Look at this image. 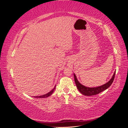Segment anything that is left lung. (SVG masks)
<instances>
[{"mask_svg": "<svg viewBox=\"0 0 128 128\" xmlns=\"http://www.w3.org/2000/svg\"><path fill=\"white\" fill-rule=\"evenodd\" d=\"M115 72L114 73L113 76H112V78L108 81V82H107L106 83H105L104 85H102L101 86L94 87V88H89V87H86V86H83V85L81 84L78 82V80H77V78L75 74H74L75 82L77 88H78V90L81 94L86 96L96 95L97 94H99V93L102 92V91L106 90L107 88H108L111 86V84H112V83H113L114 77H115Z\"/></svg>", "mask_w": 128, "mask_h": 128, "instance_id": "1", "label": "left lung"}]
</instances>
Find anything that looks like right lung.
<instances>
[{
	"instance_id": "obj_1",
	"label": "right lung",
	"mask_w": 128,
	"mask_h": 128,
	"mask_svg": "<svg viewBox=\"0 0 128 128\" xmlns=\"http://www.w3.org/2000/svg\"><path fill=\"white\" fill-rule=\"evenodd\" d=\"M56 86H54V88L51 91H50L48 93V94H44V95H42V96H34V98H47V97H48V96H51V95L53 94V92H54V91L55 88H56Z\"/></svg>"
}]
</instances>
